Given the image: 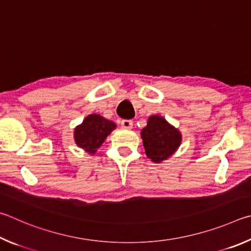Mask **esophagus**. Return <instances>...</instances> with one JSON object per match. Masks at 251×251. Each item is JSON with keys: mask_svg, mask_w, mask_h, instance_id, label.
I'll return each mask as SVG.
<instances>
[{"mask_svg": "<svg viewBox=\"0 0 251 251\" xmlns=\"http://www.w3.org/2000/svg\"><path fill=\"white\" fill-rule=\"evenodd\" d=\"M121 126L123 129H132L133 126V122L131 120H122L121 121Z\"/></svg>", "mask_w": 251, "mask_h": 251, "instance_id": "esophagus-1", "label": "esophagus"}]
</instances>
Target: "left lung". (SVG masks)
I'll list each match as a JSON object with an SVG mask.
<instances>
[{
  "label": "left lung",
  "mask_w": 251,
  "mask_h": 251,
  "mask_svg": "<svg viewBox=\"0 0 251 251\" xmlns=\"http://www.w3.org/2000/svg\"><path fill=\"white\" fill-rule=\"evenodd\" d=\"M141 138L147 156L154 163L170 159L182 143L178 129L157 114L149 117L147 126L141 130Z\"/></svg>",
  "instance_id": "1"
}]
</instances>
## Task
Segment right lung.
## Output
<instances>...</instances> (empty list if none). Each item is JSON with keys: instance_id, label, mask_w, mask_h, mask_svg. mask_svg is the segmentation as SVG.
Segmentation results:
<instances>
[{"instance_id": "right-lung-1", "label": "right lung", "mask_w": 251, "mask_h": 251, "mask_svg": "<svg viewBox=\"0 0 251 251\" xmlns=\"http://www.w3.org/2000/svg\"><path fill=\"white\" fill-rule=\"evenodd\" d=\"M117 128V125L100 114L91 113L74 130V140L79 148L94 155L102 146L108 135Z\"/></svg>"}]
</instances>
